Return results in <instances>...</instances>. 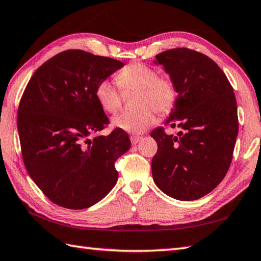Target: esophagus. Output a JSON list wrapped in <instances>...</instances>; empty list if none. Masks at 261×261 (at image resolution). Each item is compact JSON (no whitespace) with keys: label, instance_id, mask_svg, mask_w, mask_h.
<instances>
[{"label":"esophagus","instance_id":"1","mask_svg":"<svg viewBox=\"0 0 261 261\" xmlns=\"http://www.w3.org/2000/svg\"><path fill=\"white\" fill-rule=\"evenodd\" d=\"M142 140V137L141 136H136V135H133V136H130V142H132V144L133 145H136L137 143H139V142Z\"/></svg>","mask_w":261,"mask_h":261}]
</instances>
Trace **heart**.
Wrapping results in <instances>:
<instances>
[{
  "label": "heart",
  "mask_w": 261,
  "mask_h": 261,
  "mask_svg": "<svg viewBox=\"0 0 261 261\" xmlns=\"http://www.w3.org/2000/svg\"><path fill=\"white\" fill-rule=\"evenodd\" d=\"M117 83L124 91H139L135 111H125L112 119L116 128L130 134H142L156 121L154 109L159 114H167L175 105L177 88L169 76H158L153 67L135 62L125 67L117 77ZM95 97L100 107L108 114H116L121 107L119 88L112 81L103 80L95 87Z\"/></svg>",
  "instance_id": "heart-1"
}]
</instances>
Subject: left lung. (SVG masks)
I'll list each match as a JSON object with an SVG mask.
<instances>
[{"label":"left lung","instance_id":"8db88e82","mask_svg":"<svg viewBox=\"0 0 261 261\" xmlns=\"http://www.w3.org/2000/svg\"><path fill=\"white\" fill-rule=\"evenodd\" d=\"M154 63L173 78L178 94L165 125L180 130L151 133L158 144L152 176L171 198L198 200L223 180L232 162L239 133L233 87L217 63L190 48L161 52Z\"/></svg>","mask_w":261,"mask_h":261}]
</instances>
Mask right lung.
<instances>
[{
    "label": "right lung",
    "instance_id": "obj_1",
    "mask_svg": "<svg viewBox=\"0 0 261 261\" xmlns=\"http://www.w3.org/2000/svg\"><path fill=\"white\" fill-rule=\"evenodd\" d=\"M124 63L82 50L44 62L24 88L18 109L22 159L32 179L53 203L85 209L118 179L115 162L129 150L125 130L91 137L109 124L95 87Z\"/></svg>",
    "mask_w": 261,
    "mask_h": 261
}]
</instances>
